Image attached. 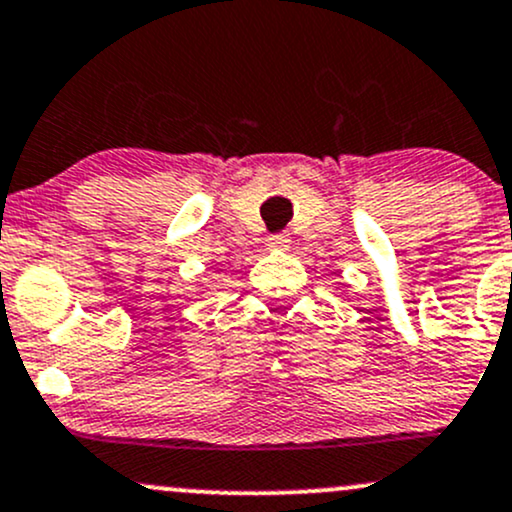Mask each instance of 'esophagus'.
I'll return each mask as SVG.
<instances>
[{
	"label": "esophagus",
	"instance_id": "34e87169",
	"mask_svg": "<svg viewBox=\"0 0 512 512\" xmlns=\"http://www.w3.org/2000/svg\"><path fill=\"white\" fill-rule=\"evenodd\" d=\"M289 235H284V233H279V235H269L267 238V247L272 252H286L289 250Z\"/></svg>",
	"mask_w": 512,
	"mask_h": 512
}]
</instances>
